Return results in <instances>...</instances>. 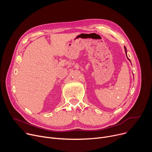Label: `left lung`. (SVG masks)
<instances>
[{
	"label": "left lung",
	"instance_id": "obj_1",
	"mask_svg": "<svg viewBox=\"0 0 152 152\" xmlns=\"http://www.w3.org/2000/svg\"><path fill=\"white\" fill-rule=\"evenodd\" d=\"M124 50H125V53H126V56H127V59L130 61H131V60H130L129 58H128V57H127V50H126V48L124 46Z\"/></svg>",
	"mask_w": 152,
	"mask_h": 152
}]
</instances>
